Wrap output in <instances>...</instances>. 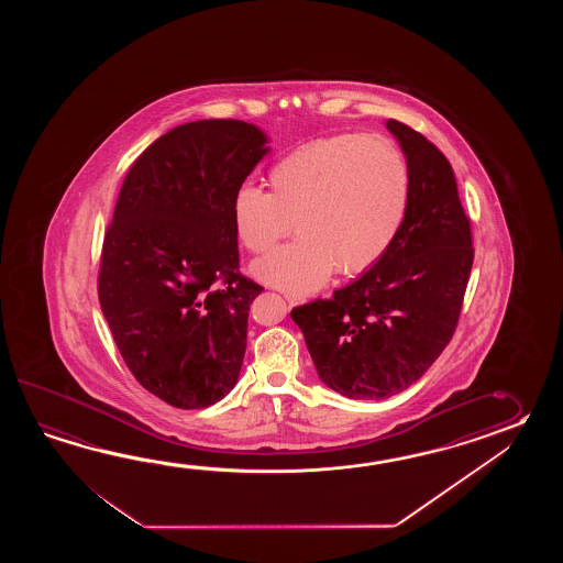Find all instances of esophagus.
Wrapping results in <instances>:
<instances>
[{
    "mask_svg": "<svg viewBox=\"0 0 563 563\" xmlns=\"http://www.w3.org/2000/svg\"><path fill=\"white\" fill-rule=\"evenodd\" d=\"M286 299L289 306H299V303H303V301H306L301 296H294V294H286Z\"/></svg>",
    "mask_w": 563,
    "mask_h": 563,
    "instance_id": "obj_1",
    "label": "esophagus"
}]
</instances>
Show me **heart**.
<instances>
[{"label": "heart", "mask_w": 563, "mask_h": 563, "mask_svg": "<svg viewBox=\"0 0 563 563\" xmlns=\"http://www.w3.org/2000/svg\"><path fill=\"white\" fill-rule=\"evenodd\" d=\"M410 168L378 132L330 134L299 144L269 170V192L241 185L231 221L241 245L269 252L294 229L298 240L253 264V276L289 294L316 291L338 274L378 264L407 221Z\"/></svg>", "instance_id": "obj_1"}]
</instances>
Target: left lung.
I'll use <instances>...</instances> for the list:
<instances>
[{
  "label": "left lung",
  "instance_id": "left-lung-1",
  "mask_svg": "<svg viewBox=\"0 0 563 563\" xmlns=\"http://www.w3.org/2000/svg\"><path fill=\"white\" fill-rule=\"evenodd\" d=\"M410 168L407 221L354 284L291 310L316 371L347 398L380 400L417 383L455 334L473 267L471 221L446 156L390 119Z\"/></svg>",
  "mask_w": 563,
  "mask_h": 563
}]
</instances>
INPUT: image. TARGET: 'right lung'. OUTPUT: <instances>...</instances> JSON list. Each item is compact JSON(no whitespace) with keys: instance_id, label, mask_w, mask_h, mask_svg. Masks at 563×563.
<instances>
[{"instance_id":"obj_1","label":"right lung","mask_w":563,"mask_h":563,"mask_svg":"<svg viewBox=\"0 0 563 563\" xmlns=\"http://www.w3.org/2000/svg\"><path fill=\"white\" fill-rule=\"evenodd\" d=\"M243 120H197L156 139L120 187L98 299L120 356L170 407L216 405L240 378L264 287L240 272L231 199L267 153Z\"/></svg>"}]
</instances>
